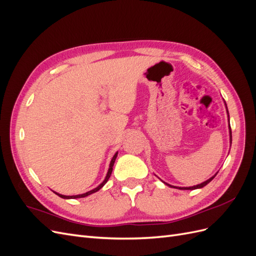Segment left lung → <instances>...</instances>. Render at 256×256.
<instances>
[{
	"label": "left lung",
	"instance_id": "left-lung-1",
	"mask_svg": "<svg viewBox=\"0 0 256 256\" xmlns=\"http://www.w3.org/2000/svg\"><path fill=\"white\" fill-rule=\"evenodd\" d=\"M224 102V100H223ZM224 104H226V113H228V132H230V143L232 144V130H230V115H228V106H226V102H224ZM218 174V172H216L214 176H212L210 178H209V180H205V182H203L202 184H196V186H192V187H176V186H172V184H168V182H164V180H161L160 178L159 180L164 182V184H166V186H168V187H171V188H175V189H180V190H194V189H200V188H203V187H205V186L207 184H209L210 182L214 178L216 177V175Z\"/></svg>",
	"mask_w": 256,
	"mask_h": 256
}]
</instances>
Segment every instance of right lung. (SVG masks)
<instances>
[{"instance_id":"obj_1","label":"right lung","mask_w":256,"mask_h":256,"mask_svg":"<svg viewBox=\"0 0 256 256\" xmlns=\"http://www.w3.org/2000/svg\"><path fill=\"white\" fill-rule=\"evenodd\" d=\"M118 152H115V154L113 156V158H112V160H111V162H110V166H109V170H108V173H106V178L104 180V182L100 184L98 187H96L95 189H92V190H90V191H88V192H85V193H82V194H78V196H63V194H60V193H58V192H56V191H53L54 193H56V196H58L60 198H66V200H69V198H85V196H90V194H92V193H95V192H97L98 190H100L102 189L104 186L106 184V182L109 180V178H110V176H111V173H112V171H113V166H114V162H115V159H116V157H118Z\"/></svg>"}]
</instances>
